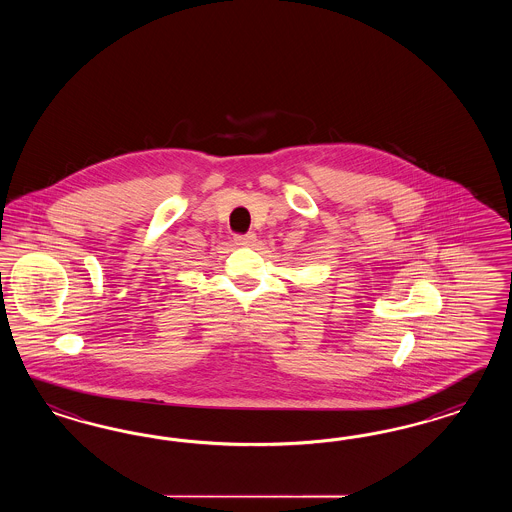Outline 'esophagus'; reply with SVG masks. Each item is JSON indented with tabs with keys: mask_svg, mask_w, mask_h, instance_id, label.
<instances>
[{
	"mask_svg": "<svg viewBox=\"0 0 512 512\" xmlns=\"http://www.w3.org/2000/svg\"><path fill=\"white\" fill-rule=\"evenodd\" d=\"M255 234L249 233V234H236L234 236V244H238V246H249L251 242H255Z\"/></svg>",
	"mask_w": 512,
	"mask_h": 512,
	"instance_id": "1",
	"label": "esophagus"
}]
</instances>
